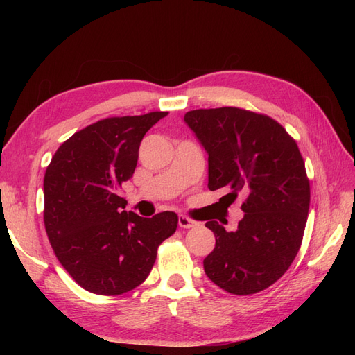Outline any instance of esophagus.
<instances>
[{
    "label": "esophagus",
    "mask_w": 355,
    "mask_h": 355,
    "mask_svg": "<svg viewBox=\"0 0 355 355\" xmlns=\"http://www.w3.org/2000/svg\"><path fill=\"white\" fill-rule=\"evenodd\" d=\"M178 222H179L180 228H194V227H198V225H200V222L185 216V214H179Z\"/></svg>",
    "instance_id": "obj_1"
}]
</instances>
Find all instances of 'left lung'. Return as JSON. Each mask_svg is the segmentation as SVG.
<instances>
[{
  "label": "left lung",
  "mask_w": 355,
  "mask_h": 355,
  "mask_svg": "<svg viewBox=\"0 0 355 355\" xmlns=\"http://www.w3.org/2000/svg\"><path fill=\"white\" fill-rule=\"evenodd\" d=\"M184 120L209 155V189H230L227 206L239 192L245 197L237 230L206 223L216 245L204 272L232 295L261 292L288 270L302 243L309 210L304 158L266 115L223 106L189 111Z\"/></svg>",
  "instance_id": "obj_1"
}]
</instances>
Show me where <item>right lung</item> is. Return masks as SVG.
<instances>
[{
  "mask_svg": "<svg viewBox=\"0 0 355 355\" xmlns=\"http://www.w3.org/2000/svg\"><path fill=\"white\" fill-rule=\"evenodd\" d=\"M168 112L105 118L73 133L44 176V225L62 266L96 295L142 284L158 245L175 234L178 214L125 211L118 189L135 173L145 133Z\"/></svg>",
  "mask_w": 355,
  "mask_h": 355,
  "instance_id": "obj_1",
  "label": "right lung"
}]
</instances>
